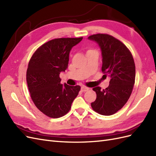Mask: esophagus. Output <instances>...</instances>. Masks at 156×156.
<instances>
[{
  "label": "esophagus",
  "instance_id": "1",
  "mask_svg": "<svg viewBox=\"0 0 156 156\" xmlns=\"http://www.w3.org/2000/svg\"><path fill=\"white\" fill-rule=\"evenodd\" d=\"M89 90V87H87L86 86H82L81 87V90L82 91H86Z\"/></svg>",
  "mask_w": 156,
  "mask_h": 156
}]
</instances>
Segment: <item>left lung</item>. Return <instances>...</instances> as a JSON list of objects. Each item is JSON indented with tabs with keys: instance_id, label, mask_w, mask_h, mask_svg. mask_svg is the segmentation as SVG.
Segmentation results:
<instances>
[{
	"instance_id": "obj_1",
	"label": "left lung",
	"mask_w": 156,
	"mask_h": 156,
	"mask_svg": "<svg viewBox=\"0 0 156 156\" xmlns=\"http://www.w3.org/2000/svg\"><path fill=\"white\" fill-rule=\"evenodd\" d=\"M88 39L98 44L102 56L101 70L105 78H110L107 88L94 87L97 98L91 105L95 112L109 116L121 109L130 96L135 82L134 61L128 48L111 35L98 34Z\"/></svg>"
}]
</instances>
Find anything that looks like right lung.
<instances>
[{
    "instance_id": "add662e5",
    "label": "right lung",
    "mask_w": 156,
    "mask_h": 156,
    "mask_svg": "<svg viewBox=\"0 0 156 156\" xmlns=\"http://www.w3.org/2000/svg\"><path fill=\"white\" fill-rule=\"evenodd\" d=\"M58 38L44 43L31 57L26 80L31 98L37 109L51 118H59L71 108L80 86L61 84L59 74L67 69L70 51L82 40Z\"/></svg>"
}]
</instances>
